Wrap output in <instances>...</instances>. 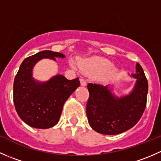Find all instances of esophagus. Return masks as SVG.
<instances>
[{
	"label": "esophagus",
	"instance_id": "34e87169",
	"mask_svg": "<svg viewBox=\"0 0 161 161\" xmlns=\"http://www.w3.org/2000/svg\"><path fill=\"white\" fill-rule=\"evenodd\" d=\"M80 83L81 86H86V80L84 79H80Z\"/></svg>",
	"mask_w": 161,
	"mask_h": 161
}]
</instances>
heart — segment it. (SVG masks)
I'll list each match as a JSON object with an SVG mask.
<instances>
[{
    "mask_svg": "<svg viewBox=\"0 0 161 161\" xmlns=\"http://www.w3.org/2000/svg\"><path fill=\"white\" fill-rule=\"evenodd\" d=\"M111 61L102 58H91L83 60L79 64V68L82 71L89 74H99L100 79H107L116 72L112 68Z\"/></svg>",
    "mask_w": 161,
    "mask_h": 161,
    "instance_id": "b5f03b06",
    "label": "heart"
}]
</instances>
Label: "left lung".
I'll return each mask as SVG.
<instances>
[{
    "instance_id": "obj_1",
    "label": "left lung",
    "mask_w": 161,
    "mask_h": 161,
    "mask_svg": "<svg viewBox=\"0 0 161 161\" xmlns=\"http://www.w3.org/2000/svg\"><path fill=\"white\" fill-rule=\"evenodd\" d=\"M136 83L129 95L117 97L108 86L89 83L90 97L86 104L89 124L93 130L104 135H118L132 128L142 117L147 105L148 82L142 66L136 64L131 75Z\"/></svg>"
}]
</instances>
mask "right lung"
<instances>
[{"label": "right lung", "instance_id": "1", "mask_svg": "<svg viewBox=\"0 0 161 161\" xmlns=\"http://www.w3.org/2000/svg\"><path fill=\"white\" fill-rule=\"evenodd\" d=\"M64 55L43 50L25 58L21 64L13 86V99L18 114L27 125L36 129H49L59 121L63 105L80 85L79 78L69 80L57 75L49 81L40 82L32 78L36 63L43 58L56 61Z\"/></svg>", "mask_w": 161, "mask_h": 161}]
</instances>
